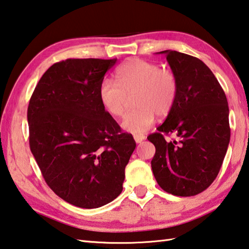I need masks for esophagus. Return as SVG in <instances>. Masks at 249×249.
<instances>
[{
	"mask_svg": "<svg viewBox=\"0 0 249 249\" xmlns=\"http://www.w3.org/2000/svg\"><path fill=\"white\" fill-rule=\"evenodd\" d=\"M134 139H135V142H136L137 143H140V142H142V140H144V136H143V135H135Z\"/></svg>",
	"mask_w": 249,
	"mask_h": 249,
	"instance_id": "1",
	"label": "esophagus"
}]
</instances>
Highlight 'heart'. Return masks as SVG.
Here are the masks:
<instances>
[{
	"label": "heart",
	"mask_w": 249,
	"mask_h": 249,
	"mask_svg": "<svg viewBox=\"0 0 249 249\" xmlns=\"http://www.w3.org/2000/svg\"><path fill=\"white\" fill-rule=\"evenodd\" d=\"M116 81L103 79L99 86V99L113 116H121L127 105V96L134 93V105L126 113L122 127L132 134H143L151 127L156 115L165 116L173 109L178 93L176 75L169 69H160L153 62L142 58L125 61L115 73Z\"/></svg>",
	"instance_id": "heart-1"
}]
</instances>
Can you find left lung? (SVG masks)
<instances>
[{
  "label": "left lung",
  "instance_id": "obj_1",
  "mask_svg": "<svg viewBox=\"0 0 249 249\" xmlns=\"http://www.w3.org/2000/svg\"><path fill=\"white\" fill-rule=\"evenodd\" d=\"M178 81L173 109L158 132L148 136L156 147L151 168L159 186L175 196H195L218 176L231 129L229 106L218 79L205 63L178 51L159 52ZM175 133L166 142L164 134Z\"/></svg>",
  "mask_w": 249,
  "mask_h": 249
}]
</instances>
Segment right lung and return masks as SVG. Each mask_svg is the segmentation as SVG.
<instances>
[{
	"label": "right lung",
	"mask_w": 249,
	"mask_h": 249,
	"mask_svg": "<svg viewBox=\"0 0 249 249\" xmlns=\"http://www.w3.org/2000/svg\"><path fill=\"white\" fill-rule=\"evenodd\" d=\"M116 58H67L53 64L30 98L29 146L48 186L71 205L93 209L123 191L136 147L99 99Z\"/></svg>",
	"instance_id": "obj_1"
}]
</instances>
